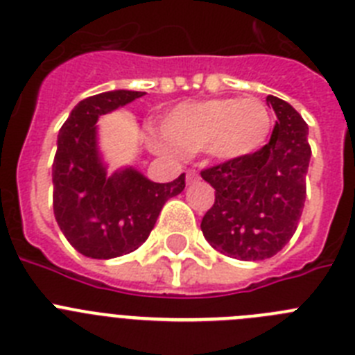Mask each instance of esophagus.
Wrapping results in <instances>:
<instances>
[{
    "label": "esophagus",
    "instance_id": "esophagus-1",
    "mask_svg": "<svg viewBox=\"0 0 355 355\" xmlns=\"http://www.w3.org/2000/svg\"><path fill=\"white\" fill-rule=\"evenodd\" d=\"M199 181V174H197L196 171H188L187 172V183L188 184H193Z\"/></svg>",
    "mask_w": 355,
    "mask_h": 355
}]
</instances>
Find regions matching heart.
<instances>
[{
    "mask_svg": "<svg viewBox=\"0 0 355 355\" xmlns=\"http://www.w3.org/2000/svg\"><path fill=\"white\" fill-rule=\"evenodd\" d=\"M272 119L256 97L181 103L162 122L163 137L150 135L147 146L156 155H197L229 162L258 150L270 133Z\"/></svg>",
    "mask_w": 355,
    "mask_h": 355,
    "instance_id": "heart-1",
    "label": "heart"
}]
</instances>
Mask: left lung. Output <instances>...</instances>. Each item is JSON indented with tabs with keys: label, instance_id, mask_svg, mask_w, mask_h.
<instances>
[{
	"label": "left lung",
	"instance_id": "left-lung-1",
	"mask_svg": "<svg viewBox=\"0 0 355 355\" xmlns=\"http://www.w3.org/2000/svg\"><path fill=\"white\" fill-rule=\"evenodd\" d=\"M277 115L270 142L252 155L200 172L215 188V205L200 229L209 245L229 258H272L293 236L306 200L311 147L307 124L290 103L266 96Z\"/></svg>",
	"mask_w": 355,
	"mask_h": 355
}]
</instances>
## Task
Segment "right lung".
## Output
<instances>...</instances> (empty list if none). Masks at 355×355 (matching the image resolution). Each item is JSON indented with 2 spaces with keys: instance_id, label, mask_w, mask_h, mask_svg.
<instances>
[{
  "instance_id": "right-lung-1",
  "label": "right lung",
  "mask_w": 355,
  "mask_h": 355,
  "mask_svg": "<svg viewBox=\"0 0 355 355\" xmlns=\"http://www.w3.org/2000/svg\"><path fill=\"white\" fill-rule=\"evenodd\" d=\"M146 92L110 90L90 96L71 112L56 140L53 211L62 233L87 258L112 259L139 249L163 205L183 192L184 174L155 183L133 167L108 174L97 144L99 115Z\"/></svg>"
}]
</instances>
